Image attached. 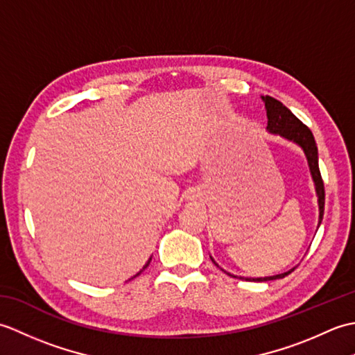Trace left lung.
I'll list each match as a JSON object with an SVG mask.
<instances>
[{
  "mask_svg": "<svg viewBox=\"0 0 355 355\" xmlns=\"http://www.w3.org/2000/svg\"><path fill=\"white\" fill-rule=\"evenodd\" d=\"M262 101L266 102V108H267V117H268L267 130L271 134H279L286 140L297 143V145L304 149L308 164H310V171H311V175L314 180V184H315V192H318V198H319V225H320V223L323 220V210H325V187H323V180H322L320 169H319L318 145H315L314 135H313L310 128L300 122V120L294 116L282 102H279L275 99V97H270V96L262 97ZM212 262L218 267V263L214 259H212ZM293 270L285 271V273H282V275H276V276H270V277H254V279L245 277V281L266 282V281H273V279H282L285 276H288ZM225 273H227V271H225ZM227 275H230V273H227ZM230 276H233V275H230ZM233 277H236V276H233Z\"/></svg>",
  "mask_w": 355,
  "mask_h": 355,
  "instance_id": "8db88e82",
  "label": "left lung"
}]
</instances>
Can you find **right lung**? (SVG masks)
Wrapping results in <instances>:
<instances>
[{"instance_id": "add662e5", "label": "right lung", "mask_w": 355, "mask_h": 355, "mask_svg": "<svg viewBox=\"0 0 355 355\" xmlns=\"http://www.w3.org/2000/svg\"><path fill=\"white\" fill-rule=\"evenodd\" d=\"M149 262H150V259H149V261H148V262H146V266H145V267H143V270H145V268H146V267H148V266H149ZM143 270H141V271H143ZM141 271H140V273H141ZM140 273H137V275H135V276H139V275H140ZM135 276H134V277H135Z\"/></svg>"}]
</instances>
